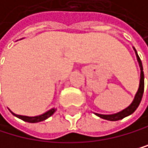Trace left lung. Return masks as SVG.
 <instances>
[{
  "mask_svg": "<svg viewBox=\"0 0 148 148\" xmlns=\"http://www.w3.org/2000/svg\"><path fill=\"white\" fill-rule=\"evenodd\" d=\"M133 50L135 52V55H136V59L137 61H138V64H139V67H140V83H139V88H138V90H137L136 94L134 96V99H133L132 103L129 105L128 107H126L123 110H121L117 113L115 114H110V115H103V114H98V113H94L96 116H98L101 119H106V120H110V121H116V120H120L124 119V117L128 116L130 115L134 112L137 107L139 106V104L141 103V100H142V97H143L144 94V80H145V76H144V72H143V65H142V61L140 60V58L137 54L136 49L133 47Z\"/></svg>",
  "mask_w": 148,
  "mask_h": 148,
  "instance_id": "8db88e82",
  "label": "left lung"
}]
</instances>
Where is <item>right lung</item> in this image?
Segmentation results:
<instances>
[{
	"mask_svg": "<svg viewBox=\"0 0 148 148\" xmlns=\"http://www.w3.org/2000/svg\"><path fill=\"white\" fill-rule=\"evenodd\" d=\"M57 109L56 108H51L50 110L47 111L45 113L42 114V115H39V116H21V115H16V114L13 113L12 111H10L15 116L18 117V119H22L26 122H29V123H37V122H41V121H44L45 119H47L49 116H51L54 113L56 112Z\"/></svg>",
	"mask_w": 148,
	"mask_h": 148,
	"instance_id": "add662e5",
	"label": "right lung"
}]
</instances>
